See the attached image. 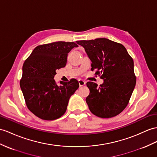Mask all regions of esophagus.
Returning a JSON list of instances; mask_svg holds the SVG:
<instances>
[{
  "label": "esophagus",
  "mask_w": 157,
  "mask_h": 157,
  "mask_svg": "<svg viewBox=\"0 0 157 157\" xmlns=\"http://www.w3.org/2000/svg\"><path fill=\"white\" fill-rule=\"evenodd\" d=\"M78 83H79L80 86H84V85H86V82L82 81V80H81V79L78 80Z\"/></svg>",
  "instance_id": "esophagus-1"
}]
</instances>
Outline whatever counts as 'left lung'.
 I'll return each mask as SVG.
<instances>
[{"label": "left lung", "instance_id": "obj_1", "mask_svg": "<svg viewBox=\"0 0 157 157\" xmlns=\"http://www.w3.org/2000/svg\"><path fill=\"white\" fill-rule=\"evenodd\" d=\"M92 62V71L101 75L104 82H88L86 98L90 112L101 118H111L127 106L136 85L134 62L123 44L105 38L78 40Z\"/></svg>", "mask_w": 157, "mask_h": 157}]
</instances>
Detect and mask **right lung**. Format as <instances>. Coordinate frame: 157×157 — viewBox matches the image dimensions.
<instances>
[{
  "label": "right lung",
  "mask_w": 157,
  "mask_h": 157,
  "mask_svg": "<svg viewBox=\"0 0 157 157\" xmlns=\"http://www.w3.org/2000/svg\"><path fill=\"white\" fill-rule=\"evenodd\" d=\"M78 46L72 42H55L33 50L22 67L21 89L26 105L34 115L43 120L60 118L66 112L70 97L79 87L78 81L58 85L56 71L66 66L68 53Z\"/></svg>",
  "instance_id": "add662e5"
}]
</instances>
